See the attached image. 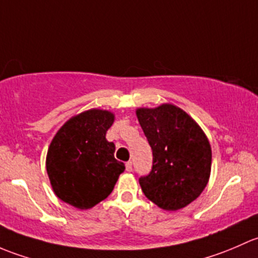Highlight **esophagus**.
<instances>
[{
    "label": "esophagus",
    "mask_w": 258,
    "mask_h": 258,
    "mask_svg": "<svg viewBox=\"0 0 258 258\" xmlns=\"http://www.w3.org/2000/svg\"><path fill=\"white\" fill-rule=\"evenodd\" d=\"M125 169H126V171H132L133 170V164H132V161H128V163H125Z\"/></svg>",
    "instance_id": "1"
}]
</instances>
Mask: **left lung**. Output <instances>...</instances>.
Here are the masks:
<instances>
[{"label":"left lung","mask_w":258,"mask_h":258,"mask_svg":"<svg viewBox=\"0 0 258 258\" xmlns=\"http://www.w3.org/2000/svg\"><path fill=\"white\" fill-rule=\"evenodd\" d=\"M137 116L153 150V168L139 179L143 192L163 210L176 211L200 196L211 172V147L199 124L180 108H139Z\"/></svg>","instance_id":"left-lung-1"}]
</instances>
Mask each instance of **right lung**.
<instances>
[{"instance_id":"1","label":"right lung","mask_w":258,"mask_h":258,"mask_svg":"<svg viewBox=\"0 0 258 258\" xmlns=\"http://www.w3.org/2000/svg\"><path fill=\"white\" fill-rule=\"evenodd\" d=\"M114 121L108 110L90 109L66 121L48 148L47 174L55 195L87 210L107 199L125 170L114 158L115 145L105 139Z\"/></svg>"}]
</instances>
